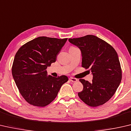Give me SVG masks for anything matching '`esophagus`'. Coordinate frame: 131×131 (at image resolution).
<instances>
[{"label":"esophagus","mask_w":131,"mask_h":131,"mask_svg":"<svg viewBox=\"0 0 131 131\" xmlns=\"http://www.w3.org/2000/svg\"><path fill=\"white\" fill-rule=\"evenodd\" d=\"M69 80L70 81H71V82H75L77 81H78L76 78H72V77H70V78H69Z\"/></svg>","instance_id":"obj_1"}]
</instances>
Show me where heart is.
<instances>
[{"mask_svg":"<svg viewBox=\"0 0 131 131\" xmlns=\"http://www.w3.org/2000/svg\"><path fill=\"white\" fill-rule=\"evenodd\" d=\"M71 48H72V47H71Z\"/></svg>","mask_w":131,"mask_h":131,"instance_id":"heart-1","label":"heart"}]
</instances>
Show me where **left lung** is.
I'll return each mask as SVG.
<instances>
[{"label":"left lung","instance_id":"left-lung-1","mask_svg":"<svg viewBox=\"0 0 131 131\" xmlns=\"http://www.w3.org/2000/svg\"><path fill=\"white\" fill-rule=\"evenodd\" d=\"M68 40L80 49L82 67L90 68L93 75L92 82L80 79L83 88L78 93V96L89 106H101L112 97L121 81L122 70L116 51L95 35L70 38Z\"/></svg>","mask_w":131,"mask_h":131}]
</instances>
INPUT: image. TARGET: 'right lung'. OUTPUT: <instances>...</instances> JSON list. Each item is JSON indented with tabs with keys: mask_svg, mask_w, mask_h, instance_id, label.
Segmentation results:
<instances>
[{
	"mask_svg": "<svg viewBox=\"0 0 131 131\" xmlns=\"http://www.w3.org/2000/svg\"><path fill=\"white\" fill-rule=\"evenodd\" d=\"M67 38L39 36L24 45L15 55L12 75L19 92L30 104L45 107L56 97L68 79L47 75L46 68L56 61Z\"/></svg>",
	"mask_w": 131,
	"mask_h": 131,
	"instance_id": "1",
	"label": "right lung"
}]
</instances>
